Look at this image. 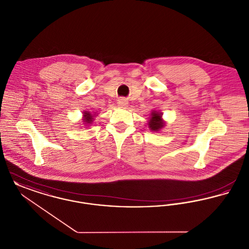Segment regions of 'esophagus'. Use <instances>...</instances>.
<instances>
[{
    "mask_svg": "<svg viewBox=\"0 0 249 249\" xmlns=\"http://www.w3.org/2000/svg\"><path fill=\"white\" fill-rule=\"evenodd\" d=\"M118 105H119V107H127L128 102H127L126 99H119V102H118Z\"/></svg>",
    "mask_w": 249,
    "mask_h": 249,
    "instance_id": "obj_1",
    "label": "esophagus"
}]
</instances>
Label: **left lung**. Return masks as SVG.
I'll return each instance as SVG.
<instances>
[{
  "instance_id": "8db88e82",
  "label": "left lung",
  "mask_w": 249,
  "mask_h": 249,
  "mask_svg": "<svg viewBox=\"0 0 249 249\" xmlns=\"http://www.w3.org/2000/svg\"><path fill=\"white\" fill-rule=\"evenodd\" d=\"M165 126V122L162 119V114L158 111H152L151 117L148 120V127L152 131H159Z\"/></svg>"
}]
</instances>
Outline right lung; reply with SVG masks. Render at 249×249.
I'll list each match as a JSON object with an SVG mask.
<instances>
[{
    "label": "right lung",
    "mask_w": 249,
    "mask_h": 249,
    "mask_svg": "<svg viewBox=\"0 0 249 249\" xmlns=\"http://www.w3.org/2000/svg\"><path fill=\"white\" fill-rule=\"evenodd\" d=\"M94 115H92L90 112L89 111H84L83 113V122L86 125L91 124V122L93 121Z\"/></svg>",
    "instance_id": "add662e5"
}]
</instances>
